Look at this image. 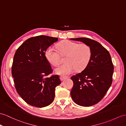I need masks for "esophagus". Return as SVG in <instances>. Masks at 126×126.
<instances>
[{"mask_svg": "<svg viewBox=\"0 0 126 126\" xmlns=\"http://www.w3.org/2000/svg\"><path fill=\"white\" fill-rule=\"evenodd\" d=\"M60 79L61 81H63L64 80V79H65L67 78V76H60Z\"/></svg>", "mask_w": 126, "mask_h": 126, "instance_id": "34e87169", "label": "esophagus"}]
</instances>
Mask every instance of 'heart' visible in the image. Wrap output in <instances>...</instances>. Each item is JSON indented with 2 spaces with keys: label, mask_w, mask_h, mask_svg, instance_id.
<instances>
[{
  "label": "heart",
  "mask_w": 126,
  "mask_h": 126,
  "mask_svg": "<svg viewBox=\"0 0 126 126\" xmlns=\"http://www.w3.org/2000/svg\"><path fill=\"white\" fill-rule=\"evenodd\" d=\"M58 50L61 55L67 56V63L58 66L54 72L57 74L67 75L75 69L80 71L84 69L89 62L91 56L90 47L85 44H79L77 43L66 41L59 44ZM47 60L52 65L56 66L60 61V55L56 48L48 47L45 51Z\"/></svg>",
  "instance_id": "heart-1"
}]
</instances>
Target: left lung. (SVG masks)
<instances>
[{"label": "left lung", "instance_id": "8db88e82", "mask_svg": "<svg viewBox=\"0 0 126 126\" xmlns=\"http://www.w3.org/2000/svg\"><path fill=\"white\" fill-rule=\"evenodd\" d=\"M80 41L91 48V56L82 72L71 77L74 85L70 91L72 98L82 106H91L99 102L112 83L114 71L111 57L99 43L90 38H70Z\"/></svg>", "mask_w": 126, "mask_h": 126}]
</instances>
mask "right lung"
<instances>
[{
  "mask_svg": "<svg viewBox=\"0 0 126 126\" xmlns=\"http://www.w3.org/2000/svg\"><path fill=\"white\" fill-rule=\"evenodd\" d=\"M58 41V38L47 36L33 37L15 52L12 67L15 87L20 97L30 105L43 107L54 100L55 89L61 81L58 75L47 77L53 70L45 51Z\"/></svg>",
  "mask_w": 126,
  "mask_h": 126,
  "instance_id": "add662e5",
  "label": "right lung"
}]
</instances>
